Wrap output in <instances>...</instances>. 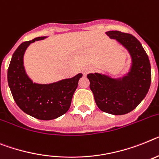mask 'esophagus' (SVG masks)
Instances as JSON below:
<instances>
[{
    "label": "esophagus",
    "instance_id": "34e87169",
    "mask_svg": "<svg viewBox=\"0 0 159 159\" xmlns=\"http://www.w3.org/2000/svg\"><path fill=\"white\" fill-rule=\"evenodd\" d=\"M88 73V69H84L83 71H82V73H83V75H86V73Z\"/></svg>",
    "mask_w": 159,
    "mask_h": 159
}]
</instances>
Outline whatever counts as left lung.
<instances>
[{"mask_svg":"<svg viewBox=\"0 0 159 159\" xmlns=\"http://www.w3.org/2000/svg\"><path fill=\"white\" fill-rule=\"evenodd\" d=\"M128 49L133 61L130 72L122 80L100 73H89L90 88L98 108L112 115H125L139 105L150 89L151 67L148 55L137 38L117 30L106 32Z\"/></svg>","mask_w":159,"mask_h":159,"instance_id":"8db88e82","label":"left lung"}]
</instances>
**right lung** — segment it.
Masks as SVG:
<instances>
[{"label": "right lung", "instance_id": "1", "mask_svg": "<svg viewBox=\"0 0 159 159\" xmlns=\"http://www.w3.org/2000/svg\"><path fill=\"white\" fill-rule=\"evenodd\" d=\"M44 38L24 42L16 49L8 69V83L21 110L39 120H49L67 112L82 74L48 85L33 83L24 69L23 55L30 43Z\"/></svg>", "mask_w": 159, "mask_h": 159}]
</instances>
